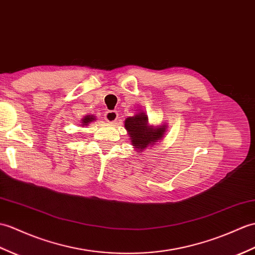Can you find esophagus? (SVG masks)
I'll use <instances>...</instances> for the list:
<instances>
[{"mask_svg": "<svg viewBox=\"0 0 255 255\" xmlns=\"http://www.w3.org/2000/svg\"><path fill=\"white\" fill-rule=\"evenodd\" d=\"M118 118V113L116 111H109L105 114V121L109 123H115Z\"/></svg>", "mask_w": 255, "mask_h": 255, "instance_id": "obj_1", "label": "esophagus"}]
</instances>
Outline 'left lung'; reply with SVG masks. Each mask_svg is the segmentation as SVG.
<instances>
[{
	"label": "left lung",
	"mask_w": 255,
	"mask_h": 255,
	"mask_svg": "<svg viewBox=\"0 0 255 255\" xmlns=\"http://www.w3.org/2000/svg\"><path fill=\"white\" fill-rule=\"evenodd\" d=\"M147 116L144 113L135 114L128 117L125 121V128L127 129L131 144L138 151L146 149L147 146L154 145L155 142L164 137L166 126H149Z\"/></svg>",
	"instance_id": "1"
}]
</instances>
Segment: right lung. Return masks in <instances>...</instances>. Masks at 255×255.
<instances>
[{
	"mask_svg": "<svg viewBox=\"0 0 255 255\" xmlns=\"http://www.w3.org/2000/svg\"><path fill=\"white\" fill-rule=\"evenodd\" d=\"M93 121H96V118H94L92 115H87V116H85L84 118H82V125L84 126H87L89 123H91V122H93Z\"/></svg>",
	"mask_w": 255,
	"mask_h": 255,
	"instance_id": "add662e5",
	"label": "right lung"
}]
</instances>
